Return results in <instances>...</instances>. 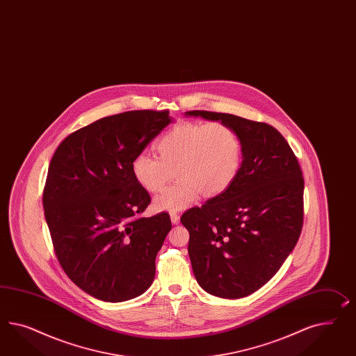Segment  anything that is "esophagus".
<instances>
[{"mask_svg": "<svg viewBox=\"0 0 356 356\" xmlns=\"http://www.w3.org/2000/svg\"><path fill=\"white\" fill-rule=\"evenodd\" d=\"M170 218H171V221H172L173 224H177L180 221V215L176 211L171 212Z\"/></svg>", "mask_w": 356, "mask_h": 356, "instance_id": "1", "label": "esophagus"}]
</instances>
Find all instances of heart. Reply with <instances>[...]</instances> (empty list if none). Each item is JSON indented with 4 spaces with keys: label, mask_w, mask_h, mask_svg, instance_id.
<instances>
[{
    "label": "heart",
    "mask_w": 356,
    "mask_h": 356,
    "mask_svg": "<svg viewBox=\"0 0 356 356\" xmlns=\"http://www.w3.org/2000/svg\"><path fill=\"white\" fill-rule=\"evenodd\" d=\"M159 156L138 153L132 162L136 181L145 191L163 192L158 210L176 211L189 207L201 193L216 197L231 186L240 171L242 145L234 128L222 122H184L170 128L155 143Z\"/></svg>",
    "instance_id": "b5f03b06"
}]
</instances>
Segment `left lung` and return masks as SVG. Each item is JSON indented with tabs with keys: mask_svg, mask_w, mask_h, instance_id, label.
I'll return each instance as SVG.
<instances>
[{
	"mask_svg": "<svg viewBox=\"0 0 356 356\" xmlns=\"http://www.w3.org/2000/svg\"><path fill=\"white\" fill-rule=\"evenodd\" d=\"M238 134L242 162L224 193L181 216L200 286L220 298H242L281 268L303 227L305 180L296 154L272 125L241 116L193 110Z\"/></svg>",
	"mask_w": 356,
	"mask_h": 356,
	"instance_id": "left-lung-1",
	"label": "left lung"
}]
</instances>
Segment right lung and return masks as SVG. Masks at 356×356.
<instances>
[{
    "label": "right lung",
    "instance_id": "add662e5",
    "mask_svg": "<svg viewBox=\"0 0 356 356\" xmlns=\"http://www.w3.org/2000/svg\"><path fill=\"white\" fill-rule=\"evenodd\" d=\"M170 122V110L106 116L68 135L50 161L42 204L54 252L70 280L95 298L123 302L153 282L172 225L165 212L140 216L152 198L132 162Z\"/></svg>",
    "mask_w": 356,
    "mask_h": 356
}]
</instances>
